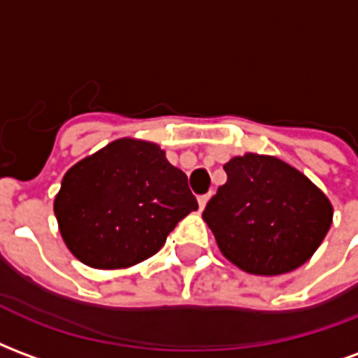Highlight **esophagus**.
<instances>
[{
	"instance_id": "esophagus-1",
	"label": "esophagus",
	"mask_w": 358,
	"mask_h": 358,
	"mask_svg": "<svg viewBox=\"0 0 358 358\" xmlns=\"http://www.w3.org/2000/svg\"><path fill=\"white\" fill-rule=\"evenodd\" d=\"M210 199V194H205V195H199V199H197V203H199V209H205V205H207V201Z\"/></svg>"
}]
</instances>
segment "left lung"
I'll return each instance as SVG.
<instances>
[{"label":"left lung","mask_w":358,"mask_h":358,"mask_svg":"<svg viewBox=\"0 0 358 358\" xmlns=\"http://www.w3.org/2000/svg\"><path fill=\"white\" fill-rule=\"evenodd\" d=\"M224 171L226 184L203 210L222 255L259 276L307 263L330 230V199L276 157L245 153L230 159Z\"/></svg>","instance_id":"1"}]
</instances>
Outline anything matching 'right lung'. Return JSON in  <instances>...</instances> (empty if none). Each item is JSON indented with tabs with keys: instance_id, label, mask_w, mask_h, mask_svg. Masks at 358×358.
I'll list each match as a JSON object with an SVG mask.
<instances>
[{
	"instance_id": "right-lung-1",
	"label": "right lung",
	"mask_w": 358,
	"mask_h": 358,
	"mask_svg": "<svg viewBox=\"0 0 358 358\" xmlns=\"http://www.w3.org/2000/svg\"><path fill=\"white\" fill-rule=\"evenodd\" d=\"M197 209L187 176L151 141L120 138L69 169L53 210L78 261L126 268L153 257Z\"/></svg>"
}]
</instances>
